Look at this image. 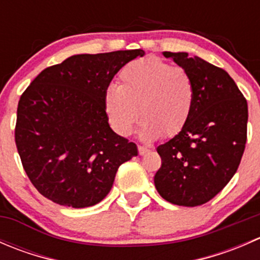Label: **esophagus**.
I'll list each match as a JSON object with an SVG mask.
<instances>
[{
	"label": "esophagus",
	"mask_w": 260,
	"mask_h": 260,
	"mask_svg": "<svg viewBox=\"0 0 260 260\" xmlns=\"http://www.w3.org/2000/svg\"><path fill=\"white\" fill-rule=\"evenodd\" d=\"M148 152H149L148 147H146V146H138V153H140L141 156H143V154L148 153Z\"/></svg>",
	"instance_id": "obj_1"
}]
</instances>
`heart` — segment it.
I'll list each match as a JSON object with an SVG mask.
<instances>
[{
	"label": "heart",
	"mask_w": 260,
	"mask_h": 260,
	"mask_svg": "<svg viewBox=\"0 0 260 260\" xmlns=\"http://www.w3.org/2000/svg\"><path fill=\"white\" fill-rule=\"evenodd\" d=\"M119 85L104 90V109L113 129L129 136L140 118L143 140L177 135L190 118L193 85L182 68L157 56L135 60L119 73Z\"/></svg>",
	"instance_id": "heart-1"
}]
</instances>
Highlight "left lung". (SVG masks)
<instances>
[{"instance_id": "obj_1", "label": "left lung", "mask_w": 260, "mask_h": 260, "mask_svg": "<svg viewBox=\"0 0 260 260\" xmlns=\"http://www.w3.org/2000/svg\"><path fill=\"white\" fill-rule=\"evenodd\" d=\"M187 72L193 104L185 127L157 147L162 165L154 186L169 203L199 206L210 201L232 180L246 143L248 104L221 68L186 52L165 51Z\"/></svg>"}]
</instances>
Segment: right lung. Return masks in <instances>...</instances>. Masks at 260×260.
Here are the masks:
<instances>
[{
  "label": "right lung",
  "mask_w": 260,
  "mask_h": 260,
  "mask_svg": "<svg viewBox=\"0 0 260 260\" xmlns=\"http://www.w3.org/2000/svg\"><path fill=\"white\" fill-rule=\"evenodd\" d=\"M141 49L80 54L44 69L18 101L15 142L36 190L69 208L101 203L137 146L112 131L104 90Z\"/></svg>",
  "instance_id": "add662e5"
}]
</instances>
